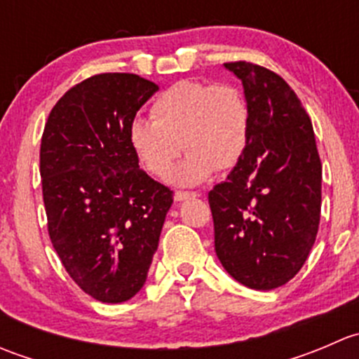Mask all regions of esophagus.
Listing matches in <instances>:
<instances>
[{
	"label": "esophagus",
	"mask_w": 359,
	"mask_h": 359,
	"mask_svg": "<svg viewBox=\"0 0 359 359\" xmlns=\"http://www.w3.org/2000/svg\"><path fill=\"white\" fill-rule=\"evenodd\" d=\"M198 196H200L198 193H189V191H175V194H173V200L184 201V200H189V198H198Z\"/></svg>",
	"instance_id": "obj_1"
}]
</instances>
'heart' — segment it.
<instances>
[{
	"instance_id": "heart-1",
	"label": "heart",
	"mask_w": 359,
	"mask_h": 359,
	"mask_svg": "<svg viewBox=\"0 0 359 359\" xmlns=\"http://www.w3.org/2000/svg\"><path fill=\"white\" fill-rule=\"evenodd\" d=\"M151 118L128 128L133 154L147 173L166 179L182 154L173 180L193 186L215 170H229L243 158L250 140L252 112L245 93L231 83L182 79L154 100Z\"/></svg>"
}]
</instances>
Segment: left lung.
<instances>
[{
  "mask_svg": "<svg viewBox=\"0 0 359 359\" xmlns=\"http://www.w3.org/2000/svg\"><path fill=\"white\" fill-rule=\"evenodd\" d=\"M243 83L252 112L248 147L208 193L215 252L224 269L255 290H273L300 271L316 241L321 161L299 97L276 72L224 64Z\"/></svg>",
  "mask_w": 359,
  "mask_h": 359,
  "instance_id": "8db88e82",
  "label": "left lung"
}]
</instances>
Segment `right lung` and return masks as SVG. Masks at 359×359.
<instances>
[{
	"label": "right lung",
	"instance_id": "1",
	"mask_svg": "<svg viewBox=\"0 0 359 359\" xmlns=\"http://www.w3.org/2000/svg\"><path fill=\"white\" fill-rule=\"evenodd\" d=\"M158 90L130 72L90 76L60 97L43 130L50 240L72 281L100 302H125L144 287L173 203L128 142L137 111Z\"/></svg>",
	"mask_w": 359,
	"mask_h": 359
}]
</instances>
